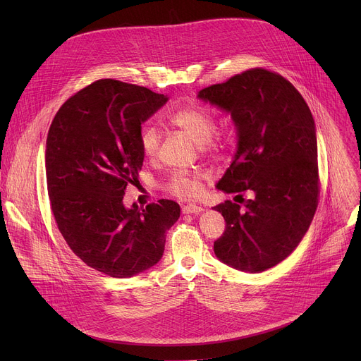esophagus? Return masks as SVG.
I'll list each match as a JSON object with an SVG mask.
<instances>
[{
  "label": "esophagus",
  "instance_id": "1",
  "mask_svg": "<svg viewBox=\"0 0 361 361\" xmlns=\"http://www.w3.org/2000/svg\"><path fill=\"white\" fill-rule=\"evenodd\" d=\"M204 212L202 207H200V205H195V204H187L183 207V214H198Z\"/></svg>",
  "mask_w": 361,
  "mask_h": 361
}]
</instances>
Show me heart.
<instances>
[{
  "instance_id": "b5f03b06",
  "label": "heart",
  "mask_w": 361,
  "mask_h": 361,
  "mask_svg": "<svg viewBox=\"0 0 361 361\" xmlns=\"http://www.w3.org/2000/svg\"><path fill=\"white\" fill-rule=\"evenodd\" d=\"M169 123L188 135L197 145H212L216 130L214 117L201 107H183L167 116ZM160 147V134L152 124L142 127L140 148L147 159L156 157ZM167 190L181 198H194L201 191V177L194 173L177 171L167 183Z\"/></svg>"
}]
</instances>
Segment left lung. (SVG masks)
<instances>
[{"mask_svg": "<svg viewBox=\"0 0 361 361\" xmlns=\"http://www.w3.org/2000/svg\"><path fill=\"white\" fill-rule=\"evenodd\" d=\"M197 98L231 116L237 149L217 188L250 191L241 207H213L226 220L216 257L262 273L286 260L310 227L319 201L316 124L307 102L281 75L254 68L198 91Z\"/></svg>", "mask_w": 361, "mask_h": 361, "instance_id": "obj_1", "label": "left lung"}]
</instances>
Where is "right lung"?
I'll use <instances>...</instances> for the list:
<instances>
[{
    "label": "right lung",
    "instance_id": "add662e5",
    "mask_svg": "<svg viewBox=\"0 0 361 361\" xmlns=\"http://www.w3.org/2000/svg\"><path fill=\"white\" fill-rule=\"evenodd\" d=\"M167 95L117 80H99L67 99L49 127L47 188L59 230L94 270L128 279L156 266L180 205L160 200L127 209V184L138 178L141 124Z\"/></svg>",
    "mask_w": 361,
    "mask_h": 361
}]
</instances>
